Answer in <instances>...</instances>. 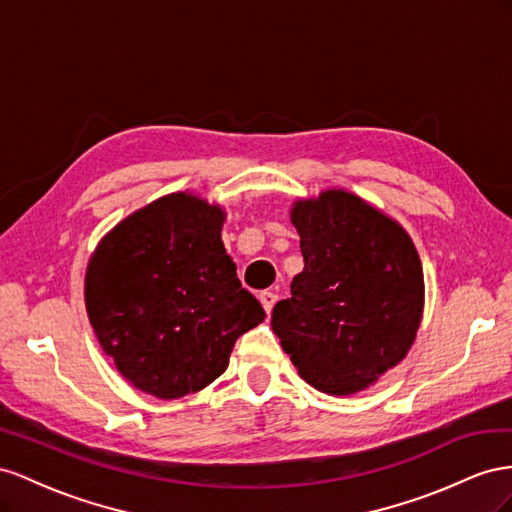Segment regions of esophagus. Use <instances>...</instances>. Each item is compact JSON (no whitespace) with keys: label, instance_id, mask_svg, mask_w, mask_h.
<instances>
[{"label":"esophagus","instance_id":"34e87169","mask_svg":"<svg viewBox=\"0 0 512 512\" xmlns=\"http://www.w3.org/2000/svg\"><path fill=\"white\" fill-rule=\"evenodd\" d=\"M276 298H279V296H276L274 291H261V294H259V302L264 304V309H266L268 315L272 313V306L276 304Z\"/></svg>","mask_w":512,"mask_h":512}]
</instances>
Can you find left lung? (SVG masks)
I'll return each instance as SVG.
<instances>
[{
	"mask_svg": "<svg viewBox=\"0 0 512 512\" xmlns=\"http://www.w3.org/2000/svg\"><path fill=\"white\" fill-rule=\"evenodd\" d=\"M304 270L291 298L276 302L272 330L304 382L347 397L375 384L407 356L425 311L416 246L369 201L326 188L296 199Z\"/></svg>",
	"mask_w": 512,
	"mask_h": 512,
	"instance_id": "obj_1",
	"label": "left lung"
}]
</instances>
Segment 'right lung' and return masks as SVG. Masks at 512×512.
<instances>
[{
  "label": "right lung",
  "mask_w": 512,
  "mask_h": 512,
  "mask_svg": "<svg viewBox=\"0 0 512 512\" xmlns=\"http://www.w3.org/2000/svg\"><path fill=\"white\" fill-rule=\"evenodd\" d=\"M225 210L171 193L126 216L85 270L96 339L130 386L182 399L212 384L244 332L266 311L225 251Z\"/></svg>",
  "instance_id": "1"
}]
</instances>
